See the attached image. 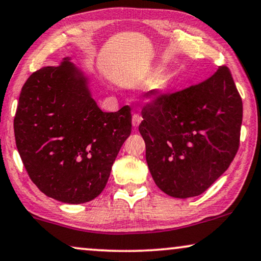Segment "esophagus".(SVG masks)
<instances>
[{
  "mask_svg": "<svg viewBox=\"0 0 261 261\" xmlns=\"http://www.w3.org/2000/svg\"><path fill=\"white\" fill-rule=\"evenodd\" d=\"M141 121H142V117L140 116V114H134V116H133V126L135 128H137L138 126H140Z\"/></svg>",
  "mask_w": 261,
  "mask_h": 261,
  "instance_id": "34e87169",
  "label": "esophagus"
}]
</instances>
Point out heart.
I'll return each instance as SVG.
<instances>
[{
	"mask_svg": "<svg viewBox=\"0 0 261 261\" xmlns=\"http://www.w3.org/2000/svg\"><path fill=\"white\" fill-rule=\"evenodd\" d=\"M167 85H168V79H167L166 76H162V77L156 80L154 86L151 87L150 92H149L150 93V94H149V98L155 99L159 98L160 95H162L167 88Z\"/></svg>",
	"mask_w": 261,
	"mask_h": 261,
	"instance_id": "1",
	"label": "heart"
}]
</instances>
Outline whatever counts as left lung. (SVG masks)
I'll return each mask as SVG.
<instances>
[{"label":"left lung","instance_id":"obj_1","mask_svg":"<svg viewBox=\"0 0 261 261\" xmlns=\"http://www.w3.org/2000/svg\"><path fill=\"white\" fill-rule=\"evenodd\" d=\"M140 134L154 181L174 198L199 196L234 160L242 100L227 67L205 81L165 94L142 110Z\"/></svg>","mask_w":261,"mask_h":261}]
</instances>
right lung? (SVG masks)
I'll return each instance as SVG.
<instances>
[{"label": "right lung", "mask_w": 261, "mask_h": 261, "mask_svg": "<svg viewBox=\"0 0 261 261\" xmlns=\"http://www.w3.org/2000/svg\"><path fill=\"white\" fill-rule=\"evenodd\" d=\"M27 79L14 118L16 148L30 178L47 197L68 204L94 199L131 134V110L102 112L90 80L71 63Z\"/></svg>", "instance_id": "add662e5"}]
</instances>
